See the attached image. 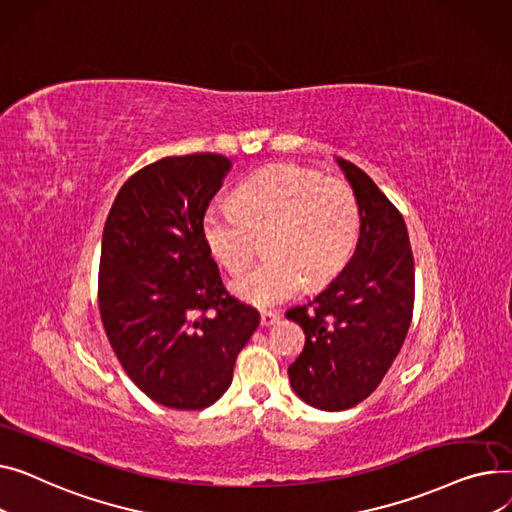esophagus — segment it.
I'll use <instances>...</instances> for the list:
<instances>
[{
    "instance_id": "esophagus-1",
    "label": "esophagus",
    "mask_w": 512,
    "mask_h": 512,
    "mask_svg": "<svg viewBox=\"0 0 512 512\" xmlns=\"http://www.w3.org/2000/svg\"><path fill=\"white\" fill-rule=\"evenodd\" d=\"M279 314L277 312H270V310H264L262 314H260V324L262 326H273V324H277L279 322Z\"/></svg>"
}]
</instances>
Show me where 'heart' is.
Instances as JSON below:
<instances>
[{
    "instance_id": "heart-1",
    "label": "heart",
    "mask_w": 512,
    "mask_h": 512,
    "mask_svg": "<svg viewBox=\"0 0 512 512\" xmlns=\"http://www.w3.org/2000/svg\"><path fill=\"white\" fill-rule=\"evenodd\" d=\"M204 242L215 260L239 275L256 256L264 235L266 258L231 289L256 306H273L308 285L337 275L353 254L359 206L351 188L297 167H268L204 210Z\"/></svg>"
}]
</instances>
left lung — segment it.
Masks as SVG:
<instances>
[{
  "instance_id": "8db88e82",
  "label": "left lung",
  "mask_w": 512,
  "mask_h": 512,
  "mask_svg": "<svg viewBox=\"0 0 512 512\" xmlns=\"http://www.w3.org/2000/svg\"><path fill=\"white\" fill-rule=\"evenodd\" d=\"M359 206L351 260L310 302L285 316L304 328V351L289 366L295 395L322 411L370 397L403 347L413 314L415 268L407 225L357 165L337 159Z\"/></svg>"
}]
</instances>
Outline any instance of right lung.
Here are the masks:
<instances>
[{
    "instance_id": "obj_1",
    "label": "right lung",
    "mask_w": 512,
    "mask_h": 512,
    "mask_svg": "<svg viewBox=\"0 0 512 512\" xmlns=\"http://www.w3.org/2000/svg\"><path fill=\"white\" fill-rule=\"evenodd\" d=\"M231 161L200 153L165 157L117 192L103 229L99 310L132 382L171 409L223 397L237 353L260 324L221 281L202 217Z\"/></svg>"
}]
</instances>
